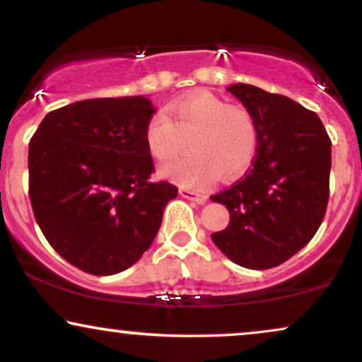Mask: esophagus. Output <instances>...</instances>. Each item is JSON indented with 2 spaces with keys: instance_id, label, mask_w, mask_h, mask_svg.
<instances>
[{
  "instance_id": "esophagus-1",
  "label": "esophagus",
  "mask_w": 362,
  "mask_h": 362,
  "mask_svg": "<svg viewBox=\"0 0 362 362\" xmlns=\"http://www.w3.org/2000/svg\"><path fill=\"white\" fill-rule=\"evenodd\" d=\"M180 195L184 199H189V200H194V202L197 204H204L207 200V195L204 194H199V192H194V190H187V189H180Z\"/></svg>"
}]
</instances>
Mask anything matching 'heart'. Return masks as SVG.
Returning <instances> with one entry per match:
<instances>
[{"label":"heart","instance_id":"heart-1","mask_svg":"<svg viewBox=\"0 0 362 362\" xmlns=\"http://www.w3.org/2000/svg\"><path fill=\"white\" fill-rule=\"evenodd\" d=\"M172 119L155 112L145 126V143L153 158L168 163L187 150L192 155L163 168V175L182 185H206L219 175H239L256 151V126L251 115L212 94H195L170 104Z\"/></svg>","mask_w":362,"mask_h":362}]
</instances>
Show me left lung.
I'll use <instances>...</instances> for the list:
<instances>
[{"mask_svg": "<svg viewBox=\"0 0 362 362\" xmlns=\"http://www.w3.org/2000/svg\"><path fill=\"white\" fill-rule=\"evenodd\" d=\"M228 90L256 126V158L245 178L212 195L229 226L211 234L230 261L251 269L278 267L317 233L329 200L330 138L315 112L250 84Z\"/></svg>", "mask_w": 362, "mask_h": 362, "instance_id": "8db88e82", "label": "left lung"}]
</instances>
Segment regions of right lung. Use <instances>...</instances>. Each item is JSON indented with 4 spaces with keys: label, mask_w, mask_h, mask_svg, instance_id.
<instances>
[{
    "label": "right lung",
    "mask_w": 362,
    "mask_h": 362,
    "mask_svg": "<svg viewBox=\"0 0 362 362\" xmlns=\"http://www.w3.org/2000/svg\"><path fill=\"white\" fill-rule=\"evenodd\" d=\"M155 107L143 95L77 101L50 111L30 139V202L50 246L90 275L133 267L178 190L148 182Z\"/></svg>",
    "instance_id": "obj_1"
}]
</instances>
